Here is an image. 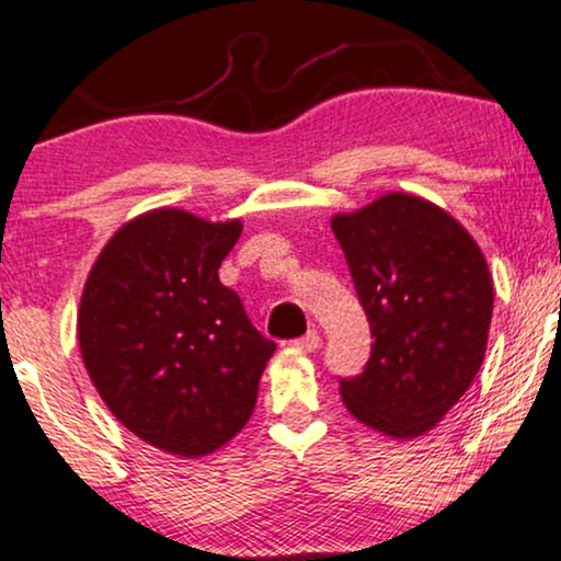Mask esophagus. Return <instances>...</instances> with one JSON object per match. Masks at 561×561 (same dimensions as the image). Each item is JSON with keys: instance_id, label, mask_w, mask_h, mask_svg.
<instances>
[{"instance_id": "1", "label": "esophagus", "mask_w": 561, "mask_h": 561, "mask_svg": "<svg viewBox=\"0 0 561 561\" xmlns=\"http://www.w3.org/2000/svg\"><path fill=\"white\" fill-rule=\"evenodd\" d=\"M319 342H321L319 332H316V329H308L306 334L298 336V340H293V345L298 350H306V353H313V350L319 347Z\"/></svg>"}]
</instances>
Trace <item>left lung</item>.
<instances>
[{"label":"left lung","instance_id":"1","mask_svg":"<svg viewBox=\"0 0 561 561\" xmlns=\"http://www.w3.org/2000/svg\"><path fill=\"white\" fill-rule=\"evenodd\" d=\"M374 336L366 368L340 376L357 421L394 438L436 426L483 363L494 285L481 248L442 208L389 193L334 216Z\"/></svg>","mask_w":561,"mask_h":561}]
</instances>
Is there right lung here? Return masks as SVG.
<instances>
[{
	"label": "right lung",
	"instance_id": "add662e5",
	"mask_svg": "<svg viewBox=\"0 0 561 561\" xmlns=\"http://www.w3.org/2000/svg\"><path fill=\"white\" fill-rule=\"evenodd\" d=\"M240 232V221L148 211L106 242L80 298V353L101 400L172 455H208L245 426L276 350L219 282Z\"/></svg>",
	"mask_w": 561,
	"mask_h": 561
}]
</instances>
